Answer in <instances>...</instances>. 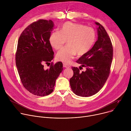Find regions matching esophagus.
I'll use <instances>...</instances> for the list:
<instances>
[{
  "instance_id": "esophagus-1",
  "label": "esophagus",
  "mask_w": 131,
  "mask_h": 131,
  "mask_svg": "<svg viewBox=\"0 0 131 131\" xmlns=\"http://www.w3.org/2000/svg\"><path fill=\"white\" fill-rule=\"evenodd\" d=\"M63 67L64 68H69L70 67V66L67 64V63H63Z\"/></svg>"
}]
</instances>
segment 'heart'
Instances as JSON below:
<instances>
[{
	"mask_svg": "<svg viewBox=\"0 0 131 131\" xmlns=\"http://www.w3.org/2000/svg\"><path fill=\"white\" fill-rule=\"evenodd\" d=\"M96 39L94 29L90 26L70 22L64 23L60 31H54L50 35L49 42L56 50L60 49L67 40V45L58 51L57 59L70 62L74 56L83 55L92 48Z\"/></svg>",
	"mask_w": 131,
	"mask_h": 131,
	"instance_id": "obj_1",
	"label": "heart"
}]
</instances>
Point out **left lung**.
Segmentation results:
<instances>
[{
  "label": "left lung",
  "instance_id": "8db88e82",
  "mask_svg": "<svg viewBox=\"0 0 131 131\" xmlns=\"http://www.w3.org/2000/svg\"><path fill=\"white\" fill-rule=\"evenodd\" d=\"M95 23L98 26L97 40L91 49L77 61L86 70L81 72L77 67H72L71 88L81 97L93 96L102 89L109 75L113 59V47L108 34L100 23Z\"/></svg>",
  "mask_w": 131,
  "mask_h": 131
}]
</instances>
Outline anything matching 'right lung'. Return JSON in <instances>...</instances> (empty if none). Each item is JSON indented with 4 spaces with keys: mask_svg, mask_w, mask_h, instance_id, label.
<instances>
[{
    "mask_svg": "<svg viewBox=\"0 0 131 131\" xmlns=\"http://www.w3.org/2000/svg\"><path fill=\"white\" fill-rule=\"evenodd\" d=\"M54 26L50 20H39L29 25L18 40L16 53V63L23 86L29 92L39 96L51 94L56 79L63 70L61 62L51 63L54 52L49 37Z\"/></svg>",
    "mask_w": 131,
    "mask_h": 131,
    "instance_id": "add662e5",
    "label": "right lung"
}]
</instances>
